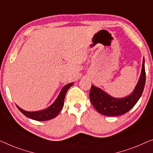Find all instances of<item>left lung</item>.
<instances>
[{
  "label": "left lung",
  "instance_id": "left-lung-1",
  "mask_svg": "<svg viewBox=\"0 0 153 153\" xmlns=\"http://www.w3.org/2000/svg\"><path fill=\"white\" fill-rule=\"evenodd\" d=\"M146 82L144 58L141 76L133 92L123 98H115L100 88L91 86L89 97L91 104L100 113L106 116H118L129 111L142 95Z\"/></svg>",
  "mask_w": 153,
  "mask_h": 153
}]
</instances>
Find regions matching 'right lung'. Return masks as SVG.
I'll return each mask as SVG.
<instances>
[{
  "instance_id": "right-lung-1",
  "label": "right lung",
  "mask_w": 153,
  "mask_h": 153,
  "mask_svg": "<svg viewBox=\"0 0 153 153\" xmlns=\"http://www.w3.org/2000/svg\"><path fill=\"white\" fill-rule=\"evenodd\" d=\"M73 84H74V83H70L64 86L62 88V90H61L60 94L58 95V97L55 100L53 103L49 107H48L47 108L45 109V110L34 111V112H29V111H26L23 110V109L20 108L19 106L16 105L17 108L26 117L34 120L47 121L53 119L54 117H56L58 115L59 113L60 112V111L62 110L64 105V101H65L66 93H67V91Z\"/></svg>"
}]
</instances>
